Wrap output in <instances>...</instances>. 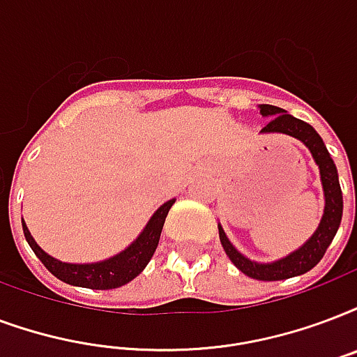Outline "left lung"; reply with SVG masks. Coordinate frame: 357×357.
Returning <instances> with one entry per match:
<instances>
[{
	"mask_svg": "<svg viewBox=\"0 0 357 357\" xmlns=\"http://www.w3.org/2000/svg\"><path fill=\"white\" fill-rule=\"evenodd\" d=\"M258 108H260V114L264 118H269L268 125L260 132H281V135L292 136V138H298L299 142H303L309 148L312 159H314V162L318 165V170H320L324 200H326L324 215L314 234L307 239L305 243L294 252H290L288 257L269 264L255 262V260H249L247 257H243L228 241L227 234H225L221 225H219V238H221L222 249L228 255V258L232 260L234 266L241 273H245L247 277H252V279H258V281H282V279H290V277L303 275L322 260L328 247L335 238L339 225H341L342 192L341 185H339V174H337L335 162L328 153V149L324 146L322 138H320L317 130L305 121L287 114V110H282L279 106L260 105Z\"/></svg>",
	"mask_w": 357,
	"mask_h": 357,
	"instance_id": "8db88e82",
	"label": "left lung"
}]
</instances>
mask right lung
Here are the masks:
<instances>
[{
    "label": "right lung",
    "mask_w": 357,
    "mask_h": 357,
    "mask_svg": "<svg viewBox=\"0 0 357 357\" xmlns=\"http://www.w3.org/2000/svg\"><path fill=\"white\" fill-rule=\"evenodd\" d=\"M174 202H176V198L162 204L151 215V219H149L146 228L140 232V236L125 251H121L116 257L108 258V260H102V262L67 264L61 262V260H56L50 255H46L37 245V241L29 234L24 221H22V228H24V236H26L27 243L33 249L37 258L45 264V268L50 271L52 275L58 277L59 281L73 284V287L110 290V288H119L127 284L129 281H132L148 266V262L153 257L155 249H157V245H159L162 225H165V219H167L168 211L174 206Z\"/></svg>",
    "instance_id": "1"
}]
</instances>
